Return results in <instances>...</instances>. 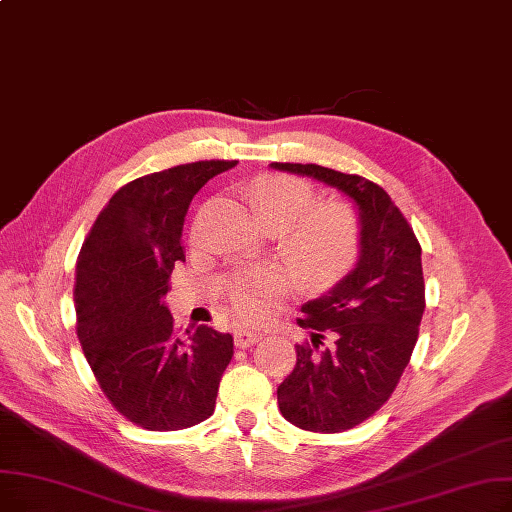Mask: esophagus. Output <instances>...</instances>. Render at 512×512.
<instances>
[{
  "label": "esophagus",
  "mask_w": 512,
  "mask_h": 512,
  "mask_svg": "<svg viewBox=\"0 0 512 512\" xmlns=\"http://www.w3.org/2000/svg\"><path fill=\"white\" fill-rule=\"evenodd\" d=\"M261 339V335L257 330H249V328H242L234 335V343L236 347H251L253 343H257Z\"/></svg>",
  "instance_id": "esophagus-1"
}]
</instances>
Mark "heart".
I'll use <instances>...</instances> for the list:
<instances>
[{"label":"heart","instance_id":"1","mask_svg":"<svg viewBox=\"0 0 512 512\" xmlns=\"http://www.w3.org/2000/svg\"><path fill=\"white\" fill-rule=\"evenodd\" d=\"M249 203L263 226L286 232V257L303 276L324 278L349 263L358 247V221L343 203L314 205V188L291 175H261L249 188ZM280 276L265 272L234 288L244 316H261L278 291Z\"/></svg>","mask_w":512,"mask_h":512}]
</instances>
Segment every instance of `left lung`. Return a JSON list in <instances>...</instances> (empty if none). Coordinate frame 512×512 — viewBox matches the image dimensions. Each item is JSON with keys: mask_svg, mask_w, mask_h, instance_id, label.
Returning <instances> with one entry per match:
<instances>
[{"mask_svg": "<svg viewBox=\"0 0 512 512\" xmlns=\"http://www.w3.org/2000/svg\"><path fill=\"white\" fill-rule=\"evenodd\" d=\"M345 194L358 213V259L349 274L297 320L311 341L278 387L282 416L295 427L341 433L391 397L406 370L425 311L420 244L391 196L360 175L320 165L272 163Z\"/></svg>", "mask_w": 512, "mask_h": 512, "instance_id": "obj_1", "label": "left lung"}]
</instances>
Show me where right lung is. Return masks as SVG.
<instances>
[{"mask_svg":"<svg viewBox=\"0 0 512 512\" xmlns=\"http://www.w3.org/2000/svg\"><path fill=\"white\" fill-rule=\"evenodd\" d=\"M238 161H198L117 190L85 238L75 278L77 335L106 397L148 431L209 418L232 360L228 332L201 324L177 335L165 303L175 261H186L184 217L194 194Z\"/></svg>","mask_w":512,"mask_h":512,"instance_id":"add662e5","label":"right lung"}]
</instances>
